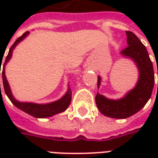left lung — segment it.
Returning a JSON list of instances; mask_svg holds the SVG:
<instances>
[{
    "instance_id": "left-lung-1",
    "label": "left lung",
    "mask_w": 158,
    "mask_h": 158,
    "mask_svg": "<svg viewBox=\"0 0 158 158\" xmlns=\"http://www.w3.org/2000/svg\"><path fill=\"white\" fill-rule=\"evenodd\" d=\"M126 35L128 46L120 54L135 63L139 71L138 81L135 86L120 99H108L98 92L96 96V106L100 113L113 118H127L138 113L151 98L155 81L152 62L146 46L134 33L126 31ZM101 81L102 78L98 76V89Z\"/></svg>"
}]
</instances>
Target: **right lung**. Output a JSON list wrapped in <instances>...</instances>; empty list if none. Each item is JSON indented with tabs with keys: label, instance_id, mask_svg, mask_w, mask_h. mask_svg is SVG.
I'll list each match as a JSON object with an SVG mask.
<instances>
[{
	"label": "right lung",
	"instance_id": "add662e5",
	"mask_svg": "<svg viewBox=\"0 0 158 158\" xmlns=\"http://www.w3.org/2000/svg\"><path fill=\"white\" fill-rule=\"evenodd\" d=\"M29 32L24 33L21 37H19L17 39L14 44L11 46V48L9 50V52L6 57V61L3 68H2V79H3V86H4V89H5L6 95L7 96L10 101L15 106L20 110L23 111L24 113H28L31 116L37 118H49V117H52L57 114V113H62L64 112L69 106L70 105L71 102V99H72V91L70 88L68 89L67 92L64 96H62L61 99L57 100L53 102L46 103V104H38V103L34 102H19L18 100L14 98V96L12 95V90L9 85L8 81L6 79L5 74V67L6 63L9 62V60L11 59L12 56V52L15 49L18 44L19 42H21L23 39H25L27 36L29 35ZM0 74H1V67H0ZM0 89H1V84H0Z\"/></svg>",
	"mask_w": 158,
	"mask_h": 158
}]
</instances>
